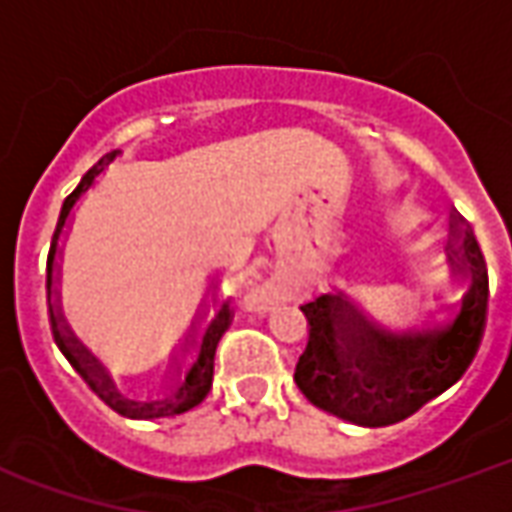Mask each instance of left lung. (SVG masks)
Returning a JSON list of instances; mask_svg holds the SVG:
<instances>
[{
  "label": "left lung",
  "instance_id": "8db88e82",
  "mask_svg": "<svg viewBox=\"0 0 512 512\" xmlns=\"http://www.w3.org/2000/svg\"><path fill=\"white\" fill-rule=\"evenodd\" d=\"M447 260L469 277L455 318L444 326L389 332L345 293H321L301 312L310 340L296 365V384L312 406L362 428L411 417L450 389L472 365L488 310V268L474 233L452 216Z\"/></svg>",
  "mask_w": 512,
  "mask_h": 512
}]
</instances>
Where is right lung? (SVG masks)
Listing matches in <instances>:
<instances>
[{"label":"right lung","mask_w":512,"mask_h":512,"mask_svg":"<svg viewBox=\"0 0 512 512\" xmlns=\"http://www.w3.org/2000/svg\"><path fill=\"white\" fill-rule=\"evenodd\" d=\"M115 153H109L104 156L98 164H95L87 175L82 178V183L76 186V189L65 197L62 202V211H60V222H57V230H54V238H51V249H49V263H46V290H49V318H51V332H54V343L60 348L65 359L71 362L73 370L79 373V376L90 384L95 395L104 400L106 406L115 408L117 414H123V417L131 419H153V417H172V414H183V411H189L197 403L205 400V395L211 392V381H213V356H216V345L222 340V334L227 332V326H230V310H227V304H224L222 310L216 312V318H213L208 326H205V332H202L200 348H197V359L191 362L189 373L183 381H178L175 386V392H169L164 400H150V403H139V400H128L117 392L115 381L112 376L106 373V367L95 359L87 348H84L79 340H76V334L68 329V323L62 318L60 310V299H57V290H54V282H57V274L54 271H60L57 268V255H60V235L65 230V222L71 219L73 205L79 202L84 191L90 189L95 183V178L104 172L112 161H115Z\"/></svg>","instance_id":"obj_1"}]
</instances>
